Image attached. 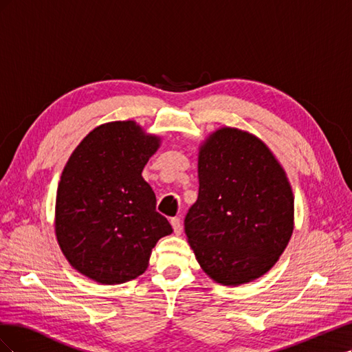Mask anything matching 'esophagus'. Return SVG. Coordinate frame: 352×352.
<instances>
[{"mask_svg":"<svg viewBox=\"0 0 352 352\" xmlns=\"http://www.w3.org/2000/svg\"><path fill=\"white\" fill-rule=\"evenodd\" d=\"M170 223H172V228L176 233L182 232V220H180V217H172L170 219Z\"/></svg>","mask_w":352,"mask_h":352,"instance_id":"1","label":"esophagus"}]
</instances>
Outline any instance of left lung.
Listing matches in <instances>:
<instances>
[{"label": "left lung", "mask_w": 352, "mask_h": 352, "mask_svg": "<svg viewBox=\"0 0 352 352\" xmlns=\"http://www.w3.org/2000/svg\"><path fill=\"white\" fill-rule=\"evenodd\" d=\"M198 179L185 232L202 270L221 285L260 278L294 230V195L283 168L257 138L223 127L201 146Z\"/></svg>", "instance_id": "left-lung-1"}]
</instances>
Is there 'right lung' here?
Returning <instances> with one entry per match:
<instances>
[{"label": "right lung", "mask_w": 352, "mask_h": 352, "mask_svg": "<svg viewBox=\"0 0 352 352\" xmlns=\"http://www.w3.org/2000/svg\"><path fill=\"white\" fill-rule=\"evenodd\" d=\"M158 141L132 120L102 124L78 145L63 170L56 235L73 267L100 283L138 278L157 241L173 232L142 177Z\"/></svg>", "instance_id": "1"}]
</instances>
